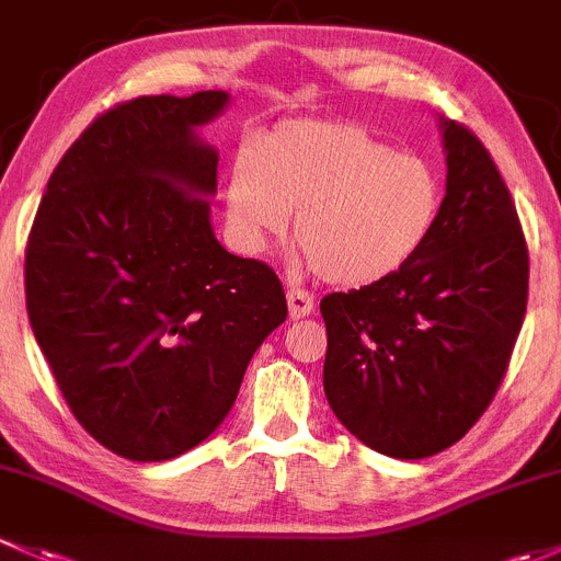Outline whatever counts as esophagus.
Returning <instances> with one entry per match:
<instances>
[{"instance_id": "1", "label": "esophagus", "mask_w": 561, "mask_h": 561, "mask_svg": "<svg viewBox=\"0 0 561 561\" xmlns=\"http://www.w3.org/2000/svg\"><path fill=\"white\" fill-rule=\"evenodd\" d=\"M286 299H288V316H291V319H305V316L313 313L316 308L313 294L302 291V288H288Z\"/></svg>"}]
</instances>
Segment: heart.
<instances>
[{"label": "heart", "instance_id": "heart-1", "mask_svg": "<svg viewBox=\"0 0 561 561\" xmlns=\"http://www.w3.org/2000/svg\"><path fill=\"white\" fill-rule=\"evenodd\" d=\"M443 181L430 161L397 153L354 121H286L240 156L227 181L234 245L262 253L286 232L334 286L400 273L435 232Z\"/></svg>", "mask_w": 561, "mask_h": 561}]
</instances>
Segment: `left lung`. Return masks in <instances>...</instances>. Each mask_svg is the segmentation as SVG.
I'll return each mask as SVG.
<instances>
[{
    "instance_id": "obj_1",
    "label": "left lung",
    "mask_w": 561,
    "mask_h": 561,
    "mask_svg": "<svg viewBox=\"0 0 561 561\" xmlns=\"http://www.w3.org/2000/svg\"><path fill=\"white\" fill-rule=\"evenodd\" d=\"M446 196L419 256L389 278L327 294L323 391L373 451L424 459L467 435L494 400L522 332L529 253L483 142L443 121Z\"/></svg>"
}]
</instances>
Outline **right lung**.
<instances>
[{"label": "right lung", "instance_id": "1", "mask_svg": "<svg viewBox=\"0 0 561 561\" xmlns=\"http://www.w3.org/2000/svg\"><path fill=\"white\" fill-rule=\"evenodd\" d=\"M227 91L137 96L61 156L26 245V310L75 419L131 461L199 446L286 321L278 275L216 240L218 153L196 135Z\"/></svg>", "mask_w": 561, "mask_h": 561}]
</instances>
